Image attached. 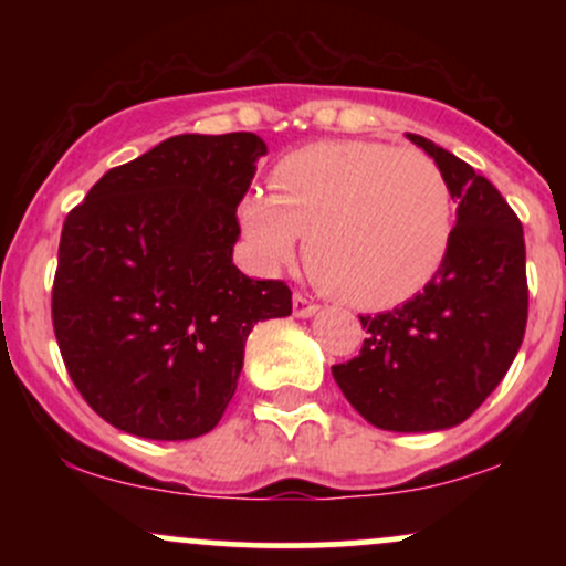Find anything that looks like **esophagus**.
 I'll return each instance as SVG.
<instances>
[{
	"instance_id": "34e87169",
	"label": "esophagus",
	"mask_w": 566,
	"mask_h": 566,
	"mask_svg": "<svg viewBox=\"0 0 566 566\" xmlns=\"http://www.w3.org/2000/svg\"><path fill=\"white\" fill-rule=\"evenodd\" d=\"M292 311H295V316H297V319H308V316H314L316 311H319V305H316V303H311L308 297H303V295H295V297H292Z\"/></svg>"
}]
</instances>
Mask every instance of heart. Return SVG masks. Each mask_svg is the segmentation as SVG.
I'll return each instance as SVG.
<instances>
[{
    "mask_svg": "<svg viewBox=\"0 0 566 566\" xmlns=\"http://www.w3.org/2000/svg\"><path fill=\"white\" fill-rule=\"evenodd\" d=\"M252 255L276 271L305 263L324 290L359 308H388L431 282L452 239V193L437 161L415 148L327 140L276 165L271 193L239 205Z\"/></svg>",
    "mask_w": 566,
    "mask_h": 566,
    "instance_id": "heart-1",
    "label": "heart"
}]
</instances>
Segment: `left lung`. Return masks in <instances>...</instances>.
Here are the masks:
<instances>
[{"instance_id": "8db88e82", "label": "left lung", "mask_w": 566, "mask_h": 566, "mask_svg": "<svg viewBox=\"0 0 566 566\" xmlns=\"http://www.w3.org/2000/svg\"><path fill=\"white\" fill-rule=\"evenodd\" d=\"M407 138L447 178L454 229L444 263L399 308L361 316L365 346L333 367L350 407L375 428L460 426L505 378L527 327V252L509 201L471 165L423 135Z\"/></svg>"}]
</instances>
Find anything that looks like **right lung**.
<instances>
[{"instance_id": "obj_1", "label": "right lung", "mask_w": 566, "mask_h": 566, "mask_svg": "<svg viewBox=\"0 0 566 566\" xmlns=\"http://www.w3.org/2000/svg\"><path fill=\"white\" fill-rule=\"evenodd\" d=\"M255 133L175 135L114 167L69 212L53 327L90 407L119 431L197 439L223 418L252 327L292 314V292L233 265Z\"/></svg>"}]
</instances>
